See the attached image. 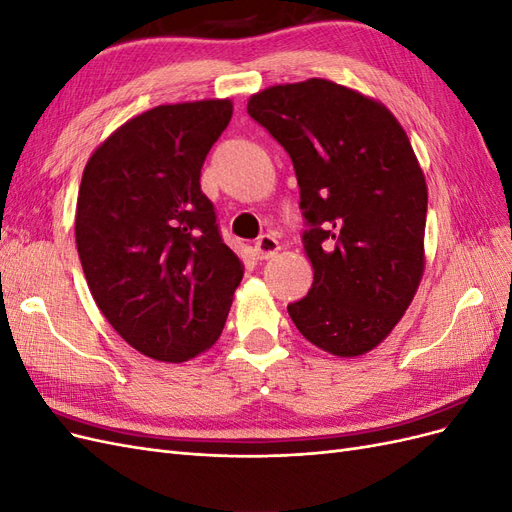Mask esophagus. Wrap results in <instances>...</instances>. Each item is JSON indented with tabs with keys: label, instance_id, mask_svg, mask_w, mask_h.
Listing matches in <instances>:
<instances>
[{
	"label": "esophagus",
	"instance_id": "34e87169",
	"mask_svg": "<svg viewBox=\"0 0 512 512\" xmlns=\"http://www.w3.org/2000/svg\"><path fill=\"white\" fill-rule=\"evenodd\" d=\"M280 241H277L275 237L271 235H262L256 243H254V254L258 260H269L273 258L277 252H280Z\"/></svg>",
	"mask_w": 512,
	"mask_h": 512
}]
</instances>
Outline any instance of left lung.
<instances>
[{
  "mask_svg": "<svg viewBox=\"0 0 512 512\" xmlns=\"http://www.w3.org/2000/svg\"><path fill=\"white\" fill-rule=\"evenodd\" d=\"M292 160L314 284L294 327L335 356L374 350L406 314L425 269L427 185L384 104L327 79L275 85L247 102Z\"/></svg>",
  "mask_w": 512,
  "mask_h": 512,
  "instance_id": "1",
  "label": "left lung"
}]
</instances>
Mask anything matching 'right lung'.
Instances as JSON below:
<instances>
[{"instance_id":"add662e5","label":"right lung","mask_w":512,"mask_h":512,"mask_svg":"<svg viewBox=\"0 0 512 512\" xmlns=\"http://www.w3.org/2000/svg\"><path fill=\"white\" fill-rule=\"evenodd\" d=\"M230 117V100L156 106L117 128L83 170L74 232L91 297L156 361L183 363L218 342L243 277L200 190Z\"/></svg>"}]
</instances>
